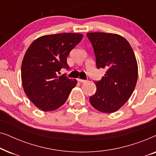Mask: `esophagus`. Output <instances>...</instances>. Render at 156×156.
I'll use <instances>...</instances> for the list:
<instances>
[{"label": "esophagus", "mask_w": 156, "mask_h": 156, "mask_svg": "<svg viewBox=\"0 0 156 156\" xmlns=\"http://www.w3.org/2000/svg\"><path fill=\"white\" fill-rule=\"evenodd\" d=\"M78 82H80L81 83H84L87 82V80H82V79H78Z\"/></svg>", "instance_id": "1"}]
</instances>
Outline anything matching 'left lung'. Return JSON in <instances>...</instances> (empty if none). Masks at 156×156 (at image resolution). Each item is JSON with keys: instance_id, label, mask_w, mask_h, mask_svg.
Wrapping results in <instances>:
<instances>
[{"instance_id": "8db88e82", "label": "left lung", "mask_w": 156, "mask_h": 156, "mask_svg": "<svg viewBox=\"0 0 156 156\" xmlns=\"http://www.w3.org/2000/svg\"><path fill=\"white\" fill-rule=\"evenodd\" d=\"M98 69L106 72L95 82L97 91L89 97L94 108L103 113H114L124 105L135 89L138 64L129 42L114 33H88Z\"/></svg>"}]
</instances>
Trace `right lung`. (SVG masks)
I'll list each match as a JSON object with an SVG mask.
<instances>
[{"instance_id": "right-lung-1", "label": "right lung", "mask_w": 156, "mask_h": 156, "mask_svg": "<svg viewBox=\"0 0 156 156\" xmlns=\"http://www.w3.org/2000/svg\"><path fill=\"white\" fill-rule=\"evenodd\" d=\"M80 33H59L41 36L32 42L23 57L21 79L30 100L43 112L54 111L67 101L77 81L65 74L69 69L67 57L82 40Z\"/></svg>"}]
</instances>
